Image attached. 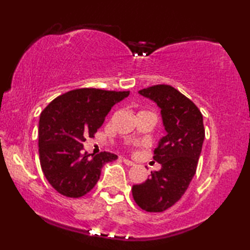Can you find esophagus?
<instances>
[{
    "label": "esophagus",
    "mask_w": 250,
    "mask_h": 250,
    "mask_svg": "<svg viewBox=\"0 0 250 250\" xmlns=\"http://www.w3.org/2000/svg\"><path fill=\"white\" fill-rule=\"evenodd\" d=\"M122 161H124L126 166H129V167L134 166V162H132L131 160H129V159H126V158H122Z\"/></svg>",
    "instance_id": "esophagus-1"
}]
</instances>
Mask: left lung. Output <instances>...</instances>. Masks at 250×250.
<instances>
[{
	"instance_id": "1",
	"label": "left lung",
	"mask_w": 250,
	"mask_h": 250,
	"mask_svg": "<svg viewBox=\"0 0 250 250\" xmlns=\"http://www.w3.org/2000/svg\"><path fill=\"white\" fill-rule=\"evenodd\" d=\"M139 93L159 106L167 134L153 151L161 169L134 185L132 196L144 210L161 212L184 196L195 176L205 139L204 119L197 105L171 85H152Z\"/></svg>"
}]
</instances>
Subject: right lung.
<instances>
[{
	"label": "right lung",
	"instance_id": "add662e5",
	"mask_svg": "<svg viewBox=\"0 0 250 250\" xmlns=\"http://www.w3.org/2000/svg\"><path fill=\"white\" fill-rule=\"evenodd\" d=\"M130 91L82 88L55 98L39 122L40 164L49 184L59 193L80 198L100 179L101 168L118 156L83 153V142L92 138L112 106Z\"/></svg>",
	"mask_w": 250,
	"mask_h": 250
}]
</instances>
